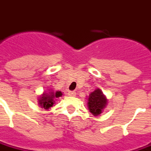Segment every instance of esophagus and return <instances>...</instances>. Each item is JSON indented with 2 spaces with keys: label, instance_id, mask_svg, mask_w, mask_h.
I'll return each instance as SVG.
<instances>
[{
  "label": "esophagus",
  "instance_id": "1",
  "mask_svg": "<svg viewBox=\"0 0 151 151\" xmlns=\"http://www.w3.org/2000/svg\"><path fill=\"white\" fill-rule=\"evenodd\" d=\"M68 95L70 96H76V92H74V91H70V92L68 93Z\"/></svg>",
  "mask_w": 151,
  "mask_h": 151
}]
</instances>
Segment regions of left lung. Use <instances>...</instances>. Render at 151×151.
Returning a JSON list of instances; mask_svg holds the SVG:
<instances>
[{
    "instance_id": "1",
    "label": "left lung",
    "mask_w": 151,
    "mask_h": 151,
    "mask_svg": "<svg viewBox=\"0 0 151 151\" xmlns=\"http://www.w3.org/2000/svg\"><path fill=\"white\" fill-rule=\"evenodd\" d=\"M108 103V100L101 89H96L89 94L88 98V110L93 116H99Z\"/></svg>"
}]
</instances>
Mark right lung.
Wrapping results in <instances>:
<instances>
[{
	"label": "right lung",
	"mask_w": 151,
	"mask_h": 151,
	"mask_svg": "<svg viewBox=\"0 0 151 151\" xmlns=\"http://www.w3.org/2000/svg\"><path fill=\"white\" fill-rule=\"evenodd\" d=\"M61 96H63V93L60 91H53L48 93L44 92L39 98V104L40 107H42V109H49L54 105L56 98Z\"/></svg>",
	"instance_id": "add662e5"
}]
</instances>
